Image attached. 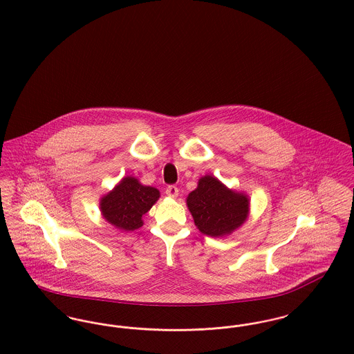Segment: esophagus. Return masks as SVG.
I'll return each mask as SVG.
<instances>
[{
  "instance_id": "34e87169",
  "label": "esophagus",
  "mask_w": 354,
  "mask_h": 354,
  "mask_svg": "<svg viewBox=\"0 0 354 354\" xmlns=\"http://www.w3.org/2000/svg\"><path fill=\"white\" fill-rule=\"evenodd\" d=\"M165 194L169 196V198H176L178 196V194H179V190H178V187L176 186H168L167 189H165Z\"/></svg>"
}]
</instances>
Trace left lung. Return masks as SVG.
<instances>
[{
	"label": "left lung",
	"instance_id": "left-lung-1",
	"mask_svg": "<svg viewBox=\"0 0 354 354\" xmlns=\"http://www.w3.org/2000/svg\"><path fill=\"white\" fill-rule=\"evenodd\" d=\"M195 226L206 236L225 237L244 225L250 199L245 192L226 187L216 176L205 175L186 199Z\"/></svg>",
	"mask_w": 354,
	"mask_h": 354
}]
</instances>
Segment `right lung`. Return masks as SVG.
<instances>
[{
	"instance_id": "right-lung-1",
	"label": "right lung",
	"mask_w": 354,
	"mask_h": 354,
	"mask_svg": "<svg viewBox=\"0 0 354 354\" xmlns=\"http://www.w3.org/2000/svg\"><path fill=\"white\" fill-rule=\"evenodd\" d=\"M160 198V191L144 186L135 176L122 178L113 190L100 199L102 218L122 232H132L144 225L142 216Z\"/></svg>"
}]
</instances>
